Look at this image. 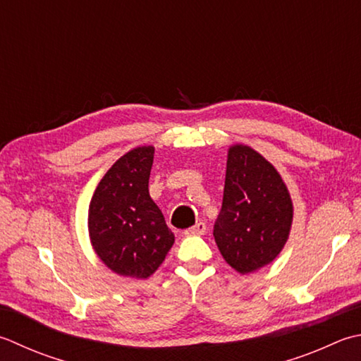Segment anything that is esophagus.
I'll use <instances>...</instances> for the list:
<instances>
[{"mask_svg": "<svg viewBox=\"0 0 361 361\" xmlns=\"http://www.w3.org/2000/svg\"><path fill=\"white\" fill-rule=\"evenodd\" d=\"M204 233H207V225H204L203 222H199V224H195L194 227H190V228H188L186 231H185V235H188V236H194V235H204Z\"/></svg>", "mask_w": 361, "mask_h": 361, "instance_id": "34e87169", "label": "esophagus"}]
</instances>
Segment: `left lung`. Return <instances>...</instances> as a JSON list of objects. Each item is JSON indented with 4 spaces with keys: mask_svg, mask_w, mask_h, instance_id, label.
<instances>
[{
    "mask_svg": "<svg viewBox=\"0 0 361 361\" xmlns=\"http://www.w3.org/2000/svg\"><path fill=\"white\" fill-rule=\"evenodd\" d=\"M293 214L291 195L277 169L249 145H230L213 233L224 259L243 275L272 263L288 241Z\"/></svg>",
    "mask_w": 361,
    "mask_h": 361,
    "instance_id": "8db88e82",
    "label": "left lung"
}]
</instances>
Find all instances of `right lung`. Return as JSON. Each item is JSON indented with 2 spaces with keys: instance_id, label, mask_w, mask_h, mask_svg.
I'll return each mask as SVG.
<instances>
[{
  "instance_id": "add662e5",
  "label": "right lung",
  "mask_w": 361,
  "mask_h": 361,
  "mask_svg": "<svg viewBox=\"0 0 361 361\" xmlns=\"http://www.w3.org/2000/svg\"><path fill=\"white\" fill-rule=\"evenodd\" d=\"M154 147L125 153L98 183L89 204V239L106 267L122 277L148 279L175 243L148 192Z\"/></svg>"
}]
</instances>
